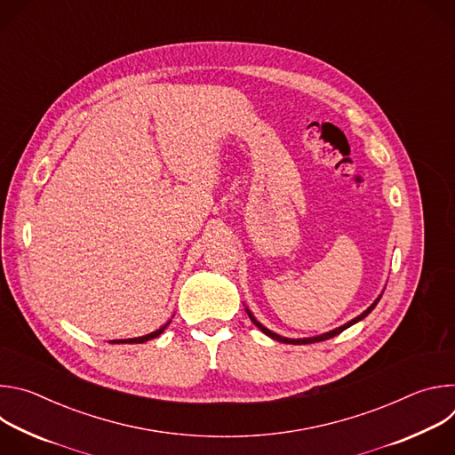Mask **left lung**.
Segmentation results:
<instances>
[{
	"label": "left lung",
	"instance_id": "left-lung-1",
	"mask_svg": "<svg viewBox=\"0 0 455 455\" xmlns=\"http://www.w3.org/2000/svg\"><path fill=\"white\" fill-rule=\"evenodd\" d=\"M383 293V291H381ZM381 293L378 295V299L363 311V313H360L358 316H355L353 320H349V322H346L344 326H340V328H337V330H331V331H328V333H322V335H316V337H307V339H286V337H281V335H277V333H274V331H270L268 328H265L261 322H259L253 315H251V311L248 309V307H244L246 309V313H248V316H250V320L255 323V326L261 330L267 337H270V339H274V340H277V342H284V344H293V346H299V344H313V342H322V340H328V339H333V337H337V335H340L344 330H347V328H351L353 323H356V322H360V320H363L374 307H376V304L379 302V299H381Z\"/></svg>",
	"mask_w": 455,
	"mask_h": 455
}]
</instances>
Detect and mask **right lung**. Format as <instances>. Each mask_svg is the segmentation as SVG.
Here are the masks:
<instances>
[{
  "instance_id": "add662e5",
  "label": "right lung",
  "mask_w": 455,
  "mask_h": 455,
  "mask_svg": "<svg viewBox=\"0 0 455 455\" xmlns=\"http://www.w3.org/2000/svg\"><path fill=\"white\" fill-rule=\"evenodd\" d=\"M169 323H171V320H169L167 323H164V326H162L160 330H156V331H153V333H149V335L137 337V339H125V340H111V344H144V342H148V340H153V339L160 337V335L164 333V330L169 326Z\"/></svg>"
}]
</instances>
